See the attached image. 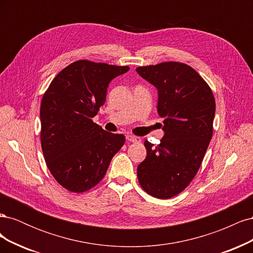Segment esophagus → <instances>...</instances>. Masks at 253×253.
I'll return each mask as SVG.
<instances>
[{
  "label": "esophagus",
  "mask_w": 253,
  "mask_h": 253,
  "mask_svg": "<svg viewBox=\"0 0 253 253\" xmlns=\"http://www.w3.org/2000/svg\"><path fill=\"white\" fill-rule=\"evenodd\" d=\"M126 140H127V141H131V142H140V141H141V138H140V137H137V136L127 135V136H126Z\"/></svg>",
  "instance_id": "1"
}]
</instances>
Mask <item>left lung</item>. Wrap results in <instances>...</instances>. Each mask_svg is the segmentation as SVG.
Instances as JSON below:
<instances>
[{"label":"left lung","mask_w":253,"mask_h":253,"mask_svg":"<svg viewBox=\"0 0 253 253\" xmlns=\"http://www.w3.org/2000/svg\"><path fill=\"white\" fill-rule=\"evenodd\" d=\"M158 90L157 112L165 136L158 145L144 141L147 157L137 168L141 188L167 200L193 180L213 135L215 99L194 68L181 62H163L136 68Z\"/></svg>","instance_id":"obj_1"}]
</instances>
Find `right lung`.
<instances>
[{"mask_svg": "<svg viewBox=\"0 0 253 253\" xmlns=\"http://www.w3.org/2000/svg\"><path fill=\"white\" fill-rule=\"evenodd\" d=\"M128 66L79 60L61 71L45 91L40 108L41 145L51 175L61 186L83 193L101 181L122 134L93 121L105 102L109 83Z\"/></svg>", "mask_w": 253, "mask_h": 253, "instance_id": "add662e5", "label": "right lung"}]
</instances>
